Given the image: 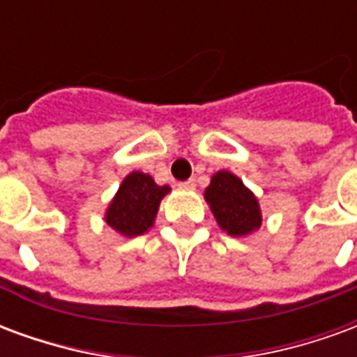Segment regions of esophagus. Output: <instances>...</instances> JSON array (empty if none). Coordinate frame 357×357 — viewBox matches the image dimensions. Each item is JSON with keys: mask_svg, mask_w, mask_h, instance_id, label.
Wrapping results in <instances>:
<instances>
[{"mask_svg": "<svg viewBox=\"0 0 357 357\" xmlns=\"http://www.w3.org/2000/svg\"><path fill=\"white\" fill-rule=\"evenodd\" d=\"M178 187L181 189V191H195V179H187V181H181V183H178Z\"/></svg>", "mask_w": 357, "mask_h": 357, "instance_id": "34e87169", "label": "esophagus"}]
</instances>
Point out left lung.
Returning <instances> with one entry per match:
<instances>
[{"label":"left lung","instance_id":"8db88e82","mask_svg":"<svg viewBox=\"0 0 357 357\" xmlns=\"http://www.w3.org/2000/svg\"><path fill=\"white\" fill-rule=\"evenodd\" d=\"M204 201L208 202L220 229L231 237L252 235L262 225L258 197L231 172L220 170L212 176L210 185L204 189Z\"/></svg>","mask_w":357,"mask_h":357}]
</instances>
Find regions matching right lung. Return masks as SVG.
Wrapping results in <instances>:
<instances>
[{"mask_svg": "<svg viewBox=\"0 0 357 357\" xmlns=\"http://www.w3.org/2000/svg\"><path fill=\"white\" fill-rule=\"evenodd\" d=\"M170 191L168 185H156L149 174L130 172L109 202L102 220L126 239L143 235L153 227L160 201Z\"/></svg>", "mask_w": 357, "mask_h": 357, "instance_id": "obj_1", "label": "right lung"}]
</instances>
